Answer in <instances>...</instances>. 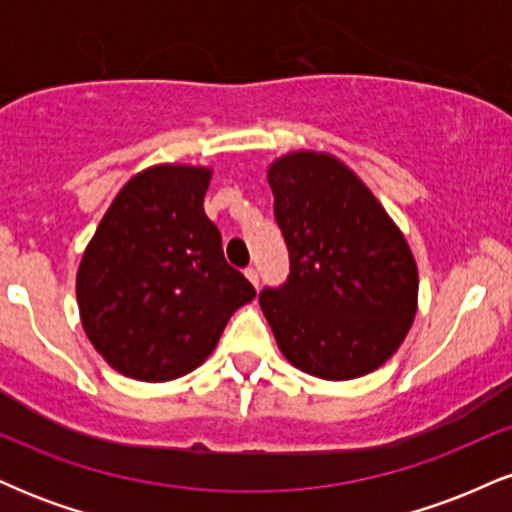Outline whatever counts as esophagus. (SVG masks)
Here are the masks:
<instances>
[{
  "instance_id": "obj_1",
  "label": "esophagus",
  "mask_w": 512,
  "mask_h": 512,
  "mask_svg": "<svg viewBox=\"0 0 512 512\" xmlns=\"http://www.w3.org/2000/svg\"><path fill=\"white\" fill-rule=\"evenodd\" d=\"M245 276H248L250 284L255 286V289H257V286H260V274H257V269H255V267H248V269H245Z\"/></svg>"
}]
</instances>
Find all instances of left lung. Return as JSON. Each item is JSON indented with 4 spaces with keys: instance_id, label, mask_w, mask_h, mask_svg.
Instances as JSON below:
<instances>
[{
    "instance_id": "left-lung-1",
    "label": "left lung",
    "mask_w": 512,
    "mask_h": 512,
    "mask_svg": "<svg viewBox=\"0 0 512 512\" xmlns=\"http://www.w3.org/2000/svg\"><path fill=\"white\" fill-rule=\"evenodd\" d=\"M267 180L291 260L286 284L260 293L281 354L322 380L380 368L407 337L419 298L402 231L330 154L276 158Z\"/></svg>"
}]
</instances>
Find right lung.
I'll use <instances>...</instances> for the list:
<instances>
[{"mask_svg":"<svg viewBox=\"0 0 512 512\" xmlns=\"http://www.w3.org/2000/svg\"><path fill=\"white\" fill-rule=\"evenodd\" d=\"M209 180V168L175 163L137 173L81 257V325L127 378L166 383L202 366L231 315L255 298L204 214Z\"/></svg>","mask_w":512,"mask_h":512,"instance_id":"right-lung-1","label":"right lung"}]
</instances>
